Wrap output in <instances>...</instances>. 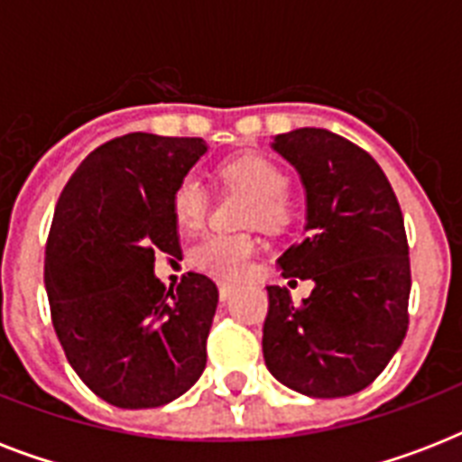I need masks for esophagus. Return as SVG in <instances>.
Wrapping results in <instances>:
<instances>
[{
	"label": "esophagus",
	"mask_w": 462,
	"mask_h": 462,
	"mask_svg": "<svg viewBox=\"0 0 462 462\" xmlns=\"http://www.w3.org/2000/svg\"><path fill=\"white\" fill-rule=\"evenodd\" d=\"M235 292V285H230V282H220V300H230V295Z\"/></svg>",
	"instance_id": "esophagus-1"
}]
</instances>
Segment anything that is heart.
Instances as JSON below:
<instances>
[{
	"instance_id": "1",
	"label": "heart",
	"mask_w": 462,
	"mask_h": 462,
	"mask_svg": "<svg viewBox=\"0 0 462 462\" xmlns=\"http://www.w3.org/2000/svg\"><path fill=\"white\" fill-rule=\"evenodd\" d=\"M217 174L225 184L252 194L245 213L246 223H256L266 230H278L281 225L288 223V174L273 160L259 153L235 155L220 162ZM206 210L208 191L203 181L196 174L181 177L172 191V216L177 225L184 230H196L203 223ZM254 252L256 239L246 232H213L194 246L191 263L223 281H237L245 275Z\"/></svg>"
}]
</instances>
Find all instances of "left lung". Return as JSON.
<instances>
[{"mask_svg":"<svg viewBox=\"0 0 462 462\" xmlns=\"http://www.w3.org/2000/svg\"><path fill=\"white\" fill-rule=\"evenodd\" d=\"M273 151L302 177L304 239L278 259L290 282L314 281L300 304L268 285L263 359L297 393L343 398L379 376L408 333L410 259L402 213L386 174L352 141L304 126Z\"/></svg>","mask_w":462,"mask_h":462,"instance_id":"8db88e82","label":"left lung"}]
</instances>
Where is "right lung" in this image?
<instances>
[{
  "label": "right lung",
  "instance_id": "obj_1",
  "mask_svg": "<svg viewBox=\"0 0 462 462\" xmlns=\"http://www.w3.org/2000/svg\"><path fill=\"white\" fill-rule=\"evenodd\" d=\"M203 139L126 134L96 148L61 191L45 246L54 333L86 386L115 408H160L206 369L217 288L155 278V254H180L172 191Z\"/></svg>",
  "mask_w": 462,
  "mask_h": 462
}]
</instances>
